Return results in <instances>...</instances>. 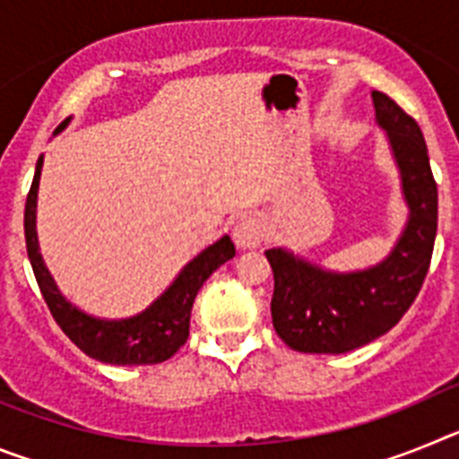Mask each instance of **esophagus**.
Listing matches in <instances>:
<instances>
[{"label": "esophagus", "instance_id": "esophagus-1", "mask_svg": "<svg viewBox=\"0 0 459 459\" xmlns=\"http://www.w3.org/2000/svg\"><path fill=\"white\" fill-rule=\"evenodd\" d=\"M234 243H237L238 248H257V246H262V241H264L266 237V225L264 221L259 216H255V213H250V216H243L241 221L234 225Z\"/></svg>", "mask_w": 459, "mask_h": 459}]
</instances>
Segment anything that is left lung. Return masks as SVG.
Instances as JSON below:
<instances>
[{
    "instance_id": "left-lung-1",
    "label": "left lung",
    "mask_w": 459,
    "mask_h": 459,
    "mask_svg": "<svg viewBox=\"0 0 459 459\" xmlns=\"http://www.w3.org/2000/svg\"><path fill=\"white\" fill-rule=\"evenodd\" d=\"M377 124L393 149L409 221L384 262L363 271H326L282 248L266 250L273 269L275 333L303 354H344L388 333L416 301L437 237V184L419 124L386 93L372 91Z\"/></svg>"
}]
</instances>
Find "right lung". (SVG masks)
Returning a JSON list of instances; mask_svg holds the SVG:
<instances>
[{"label": "right lung", "instance_id": "1", "mask_svg": "<svg viewBox=\"0 0 459 459\" xmlns=\"http://www.w3.org/2000/svg\"><path fill=\"white\" fill-rule=\"evenodd\" d=\"M66 124L68 119L55 133L64 131ZM40 168H43V156L36 163L34 181H31L30 195H27V204H24V238H27V255H30L36 282H39L40 294L46 299L55 322L84 354L100 363L152 366V363H163V360L172 359L188 340L190 310H193L195 296L200 287L218 266L237 255L232 238L222 237L221 241L202 250L193 262L184 266V271L177 275L172 285L135 317L96 319L64 299L39 253L36 195H39Z\"/></svg>", "mask_w": 459, "mask_h": 459}]
</instances>
